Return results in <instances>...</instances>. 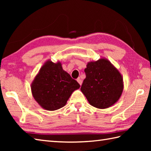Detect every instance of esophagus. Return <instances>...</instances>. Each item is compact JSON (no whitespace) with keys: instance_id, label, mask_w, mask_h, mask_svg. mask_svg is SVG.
<instances>
[{"instance_id":"obj_1","label":"esophagus","mask_w":151,"mask_h":151,"mask_svg":"<svg viewBox=\"0 0 151 151\" xmlns=\"http://www.w3.org/2000/svg\"><path fill=\"white\" fill-rule=\"evenodd\" d=\"M76 81H77V82H78V84H80V85H82V80L81 79V78H78L77 80H76Z\"/></svg>"}]
</instances>
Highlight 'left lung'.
<instances>
[{"instance_id":"left-lung-1","label":"left lung","mask_w":151,"mask_h":151,"mask_svg":"<svg viewBox=\"0 0 151 151\" xmlns=\"http://www.w3.org/2000/svg\"><path fill=\"white\" fill-rule=\"evenodd\" d=\"M86 77L81 90L89 103L99 109L113 106L120 99L124 89L121 73L110 61L102 58L87 63Z\"/></svg>"}]
</instances>
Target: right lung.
<instances>
[{
    "mask_svg": "<svg viewBox=\"0 0 151 151\" xmlns=\"http://www.w3.org/2000/svg\"><path fill=\"white\" fill-rule=\"evenodd\" d=\"M81 86L62 68L58 61L48 60L41 66L31 84L34 99L41 108L54 111L63 107L74 91Z\"/></svg>",
    "mask_w": 151,
    "mask_h": 151,
    "instance_id": "obj_1",
    "label": "right lung"
}]
</instances>
